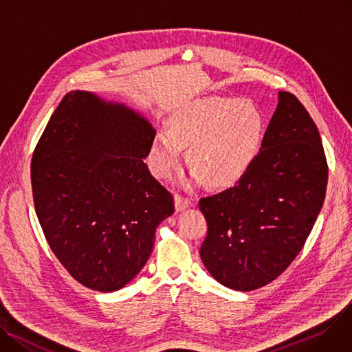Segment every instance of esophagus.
I'll return each instance as SVG.
<instances>
[{"mask_svg": "<svg viewBox=\"0 0 352 352\" xmlns=\"http://www.w3.org/2000/svg\"><path fill=\"white\" fill-rule=\"evenodd\" d=\"M175 204H176V210L177 212H182L184 209H188L189 206L193 204V200L192 199H188V197H183L180 195H176L175 197Z\"/></svg>", "mask_w": 352, "mask_h": 352, "instance_id": "1", "label": "esophagus"}]
</instances>
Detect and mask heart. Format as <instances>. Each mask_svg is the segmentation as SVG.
I'll list each match as a JSON object with an SVG mask.
<instances>
[{
	"label": "heart",
	"mask_w": 352,
	"mask_h": 352,
	"mask_svg": "<svg viewBox=\"0 0 352 352\" xmlns=\"http://www.w3.org/2000/svg\"><path fill=\"white\" fill-rule=\"evenodd\" d=\"M264 118L250 100L212 98L199 100L172 118L169 132L153 138L149 160L152 172L166 179L188 162L196 183L229 188L254 164L263 144Z\"/></svg>",
	"instance_id": "obj_1"
}]
</instances>
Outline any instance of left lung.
I'll return each mask as SVG.
<instances>
[{"label":"left lung","mask_w":352,"mask_h":352,"mask_svg":"<svg viewBox=\"0 0 352 352\" xmlns=\"http://www.w3.org/2000/svg\"><path fill=\"white\" fill-rule=\"evenodd\" d=\"M327 180L314 120L293 94L278 92L250 170L233 188L199 201L208 221L200 257L212 277L237 292L277 278L311 232Z\"/></svg>","instance_id":"obj_1"}]
</instances>
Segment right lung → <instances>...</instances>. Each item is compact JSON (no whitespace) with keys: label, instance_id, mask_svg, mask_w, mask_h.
<instances>
[{"label":"right lung","instance_id":"obj_1","mask_svg":"<svg viewBox=\"0 0 352 352\" xmlns=\"http://www.w3.org/2000/svg\"><path fill=\"white\" fill-rule=\"evenodd\" d=\"M152 123L87 91L60 100L31 162L35 212L60 264L82 285L111 293L151 257L173 196L151 175Z\"/></svg>","mask_w":352,"mask_h":352}]
</instances>
